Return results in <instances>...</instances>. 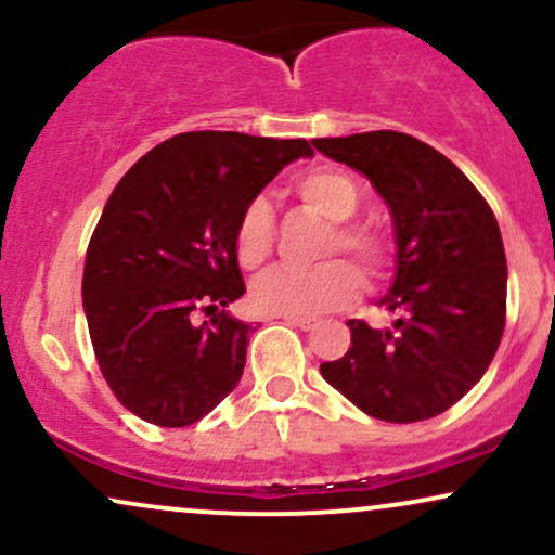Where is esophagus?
I'll list each match as a JSON object with an SVG mask.
<instances>
[{"mask_svg": "<svg viewBox=\"0 0 555 555\" xmlns=\"http://www.w3.org/2000/svg\"><path fill=\"white\" fill-rule=\"evenodd\" d=\"M284 321L289 323V326H297L302 331H313L315 328V318H302V315H284Z\"/></svg>", "mask_w": 555, "mask_h": 555, "instance_id": "34e87169", "label": "esophagus"}]
</instances>
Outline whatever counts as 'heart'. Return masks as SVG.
Masks as SVG:
<instances>
[{
    "mask_svg": "<svg viewBox=\"0 0 555 555\" xmlns=\"http://www.w3.org/2000/svg\"><path fill=\"white\" fill-rule=\"evenodd\" d=\"M295 193L310 211L331 221L326 256L352 253L365 271L378 273L386 263V240L373 229L344 224L360 206L358 184L336 169H313L297 177ZM273 250V214L266 201H250L240 214L234 253L245 269H258ZM360 271L349 260L334 258L315 269H273L250 286V302L263 315H318L341 308L360 295Z\"/></svg>",
    "mask_w": 555,
    "mask_h": 555,
    "instance_id": "obj_1",
    "label": "heart"
}]
</instances>
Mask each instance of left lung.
Segmentation results:
<instances>
[{
    "label": "left lung",
    "instance_id": "left-lung-1",
    "mask_svg": "<svg viewBox=\"0 0 555 555\" xmlns=\"http://www.w3.org/2000/svg\"><path fill=\"white\" fill-rule=\"evenodd\" d=\"M365 175L391 214L397 273L380 305L393 328L347 321L352 347L321 375L365 415L417 423L456 404L488 371L506 326L499 221L456 164L393 130L315 138Z\"/></svg>",
    "mask_w": 555,
    "mask_h": 555
}]
</instances>
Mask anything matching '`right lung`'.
<instances>
[{"label":"right lung","mask_w":555,"mask_h":555,"mask_svg":"<svg viewBox=\"0 0 555 555\" xmlns=\"http://www.w3.org/2000/svg\"><path fill=\"white\" fill-rule=\"evenodd\" d=\"M308 140L182 132L119 180L91 237L82 310L101 373L145 423L184 428L240 384L253 326L227 313L245 295L240 214ZM197 312L212 315L197 324Z\"/></svg>","instance_id":"1"}]
</instances>
